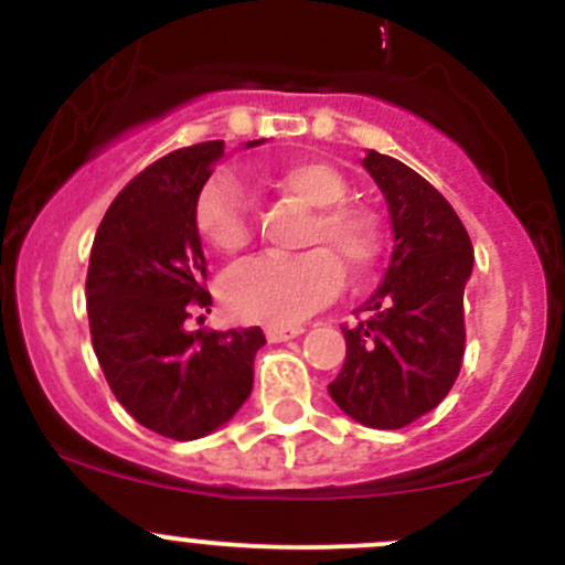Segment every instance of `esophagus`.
<instances>
[{"instance_id":"esophagus-1","label":"esophagus","mask_w":565,"mask_h":565,"mask_svg":"<svg viewBox=\"0 0 565 565\" xmlns=\"http://www.w3.org/2000/svg\"><path fill=\"white\" fill-rule=\"evenodd\" d=\"M303 330L306 328H300V324H267L265 335H267V341L278 344V341L295 339V335H300V333H303Z\"/></svg>"}]
</instances>
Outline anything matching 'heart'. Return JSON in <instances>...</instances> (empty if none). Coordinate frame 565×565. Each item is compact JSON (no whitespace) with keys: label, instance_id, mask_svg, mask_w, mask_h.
I'll return each instance as SVG.
<instances>
[{"label":"heart","instance_id":"1","mask_svg":"<svg viewBox=\"0 0 565 565\" xmlns=\"http://www.w3.org/2000/svg\"><path fill=\"white\" fill-rule=\"evenodd\" d=\"M259 180L298 202L317 207L306 230L300 256H256L226 273L221 298L226 311L243 322L292 324L315 315L339 295L345 267L352 278L374 270L383 256L380 230L363 210L341 204L344 177L322 161H292L259 172ZM193 221L204 243L221 254H237L254 237L250 199L235 174L210 177L196 196Z\"/></svg>","mask_w":565,"mask_h":565}]
</instances>
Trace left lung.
I'll use <instances>...</instances> for the list:
<instances>
[{"mask_svg": "<svg viewBox=\"0 0 565 565\" xmlns=\"http://www.w3.org/2000/svg\"><path fill=\"white\" fill-rule=\"evenodd\" d=\"M363 167L388 202L393 254L361 309L372 315L344 324L347 358L328 391L358 424L402 429L431 413L459 377L472 243L448 199L407 163L369 150Z\"/></svg>", "mask_w": 565, "mask_h": 565, "instance_id": "8db88e82", "label": "left lung"}]
</instances>
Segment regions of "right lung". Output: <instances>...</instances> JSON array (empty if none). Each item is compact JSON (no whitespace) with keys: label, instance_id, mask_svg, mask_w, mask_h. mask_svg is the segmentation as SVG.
I'll return each mask as SVG.
<instances>
[{"label":"right lung","instance_id":"obj_1","mask_svg":"<svg viewBox=\"0 0 565 565\" xmlns=\"http://www.w3.org/2000/svg\"><path fill=\"white\" fill-rule=\"evenodd\" d=\"M221 156L224 141H202L150 163L108 204L89 254V335L108 388L169 440L226 424L248 398L265 344L259 328H182L191 309L213 303L193 207Z\"/></svg>","mask_w":565,"mask_h":565}]
</instances>
